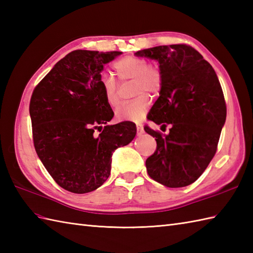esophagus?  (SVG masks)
<instances>
[{
    "mask_svg": "<svg viewBox=\"0 0 253 253\" xmlns=\"http://www.w3.org/2000/svg\"><path fill=\"white\" fill-rule=\"evenodd\" d=\"M143 132H144L143 127L141 125H137V135L140 136V135H142Z\"/></svg>",
    "mask_w": 253,
    "mask_h": 253,
    "instance_id": "34e87169",
    "label": "esophagus"
}]
</instances>
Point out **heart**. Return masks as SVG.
Instances as JSON below:
<instances>
[{"instance_id":"heart-1","label":"heart","mask_w":253,"mask_h":253,"mask_svg":"<svg viewBox=\"0 0 253 253\" xmlns=\"http://www.w3.org/2000/svg\"><path fill=\"white\" fill-rule=\"evenodd\" d=\"M113 71L120 82H131L132 94L138 95L123 103L116 111L120 121H141L151 104L150 96H158L163 87V73L154 64H148L146 58L130 55L122 57L113 64ZM101 87L105 102L111 107L120 104L118 85L115 79L107 74L102 75Z\"/></svg>"}]
</instances>
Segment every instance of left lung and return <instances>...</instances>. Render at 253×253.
Returning <instances> with one entry per match:
<instances>
[{"mask_svg":"<svg viewBox=\"0 0 253 253\" xmlns=\"http://www.w3.org/2000/svg\"><path fill=\"white\" fill-rule=\"evenodd\" d=\"M136 55L157 60L163 73V87L148 120L170 125L169 135L144 126L157 141V150L146 161L148 174L166 187H186L216 153L226 121L221 84L211 64L190 45H159Z\"/></svg>","mask_w":253,"mask_h":253,"instance_id":"8db88e82","label":"left lung"}]
</instances>
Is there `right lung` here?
<instances>
[{
    "instance_id": "add662e5",
    "label": "right lung",
    "mask_w": 253,
    "mask_h": 253,
    "mask_svg": "<svg viewBox=\"0 0 253 253\" xmlns=\"http://www.w3.org/2000/svg\"><path fill=\"white\" fill-rule=\"evenodd\" d=\"M120 54L73 51L32 92L29 113L36 152L67 191L87 193L103 185L111 173L112 153L136 136L132 122L102 127L114 113L102 92L101 73Z\"/></svg>"
}]
</instances>
